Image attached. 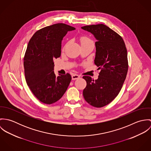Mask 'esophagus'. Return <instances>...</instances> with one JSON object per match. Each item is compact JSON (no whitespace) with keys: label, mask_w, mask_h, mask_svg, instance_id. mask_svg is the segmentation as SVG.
I'll list each match as a JSON object with an SVG mask.
<instances>
[{"label":"esophagus","mask_w":151,"mask_h":151,"mask_svg":"<svg viewBox=\"0 0 151 151\" xmlns=\"http://www.w3.org/2000/svg\"><path fill=\"white\" fill-rule=\"evenodd\" d=\"M71 77H72V80H76V79L79 78L80 77V76L79 75H78V74H73V75H72Z\"/></svg>","instance_id":"esophagus-1"}]
</instances>
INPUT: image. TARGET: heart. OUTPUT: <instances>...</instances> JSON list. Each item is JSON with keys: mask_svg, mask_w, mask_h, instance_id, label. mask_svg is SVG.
Segmentation results:
<instances>
[{"mask_svg": "<svg viewBox=\"0 0 151 151\" xmlns=\"http://www.w3.org/2000/svg\"><path fill=\"white\" fill-rule=\"evenodd\" d=\"M80 42H81V45L86 44V43H92L91 40L89 38H88V37H81L80 39Z\"/></svg>", "mask_w": 151, "mask_h": 151, "instance_id": "1", "label": "heart"}]
</instances>
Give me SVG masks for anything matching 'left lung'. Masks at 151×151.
Listing matches in <instances>:
<instances>
[{
	"instance_id": "left-lung-1",
	"label": "left lung",
	"mask_w": 151,
	"mask_h": 151,
	"mask_svg": "<svg viewBox=\"0 0 151 151\" xmlns=\"http://www.w3.org/2000/svg\"><path fill=\"white\" fill-rule=\"evenodd\" d=\"M81 28L92 34L96 40L94 63L101 70L97 80L83 77L86 82L83 96L89 105L102 108L118 95L126 80L129 67L127 49L122 37L104 24Z\"/></svg>"
}]
</instances>
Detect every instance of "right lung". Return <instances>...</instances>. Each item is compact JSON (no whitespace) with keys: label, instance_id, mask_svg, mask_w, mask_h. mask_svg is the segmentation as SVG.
<instances>
[{"label":"right lung","instance_id":"1","mask_svg":"<svg viewBox=\"0 0 151 151\" xmlns=\"http://www.w3.org/2000/svg\"><path fill=\"white\" fill-rule=\"evenodd\" d=\"M75 29L63 23L53 24L37 31L28 42L24 58L25 80L35 96L43 104L59 101L70 83L68 73L56 76L53 59L61 55L63 38Z\"/></svg>","mask_w":151,"mask_h":151}]
</instances>
